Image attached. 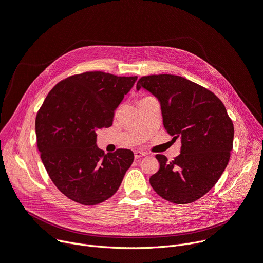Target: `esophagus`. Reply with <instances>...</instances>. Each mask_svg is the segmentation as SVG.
Listing matches in <instances>:
<instances>
[{
    "label": "esophagus",
    "mask_w": 263,
    "mask_h": 263,
    "mask_svg": "<svg viewBox=\"0 0 263 263\" xmlns=\"http://www.w3.org/2000/svg\"><path fill=\"white\" fill-rule=\"evenodd\" d=\"M134 154H135V158H136V159H138V158H140V157L145 156V153H144V152L138 151V149H137V151H135V152H134Z\"/></svg>",
    "instance_id": "obj_1"
}]
</instances>
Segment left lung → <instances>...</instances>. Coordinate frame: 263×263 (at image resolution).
Here are the masks:
<instances>
[{
    "label": "left lung",
    "mask_w": 263,
    "mask_h": 263,
    "mask_svg": "<svg viewBox=\"0 0 263 263\" xmlns=\"http://www.w3.org/2000/svg\"><path fill=\"white\" fill-rule=\"evenodd\" d=\"M136 89L158 99L165 129L172 140L182 143L181 154L172 161L156 155L159 170L149 184L167 201H196L216 184L228 165L234 128L226 108L205 87L174 74L141 77Z\"/></svg>",
    "instance_id": "8db88e82"
}]
</instances>
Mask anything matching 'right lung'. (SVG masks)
Instances as JSON below:
<instances>
[{"label":"right lung","instance_id":"add662e5","mask_svg":"<svg viewBox=\"0 0 263 263\" xmlns=\"http://www.w3.org/2000/svg\"><path fill=\"white\" fill-rule=\"evenodd\" d=\"M137 77L87 71L49 92L37 114V146L50 179L72 201L98 204L114 196L134 161L130 149L105 154L96 132L110 127L115 111Z\"/></svg>","mask_w":263,"mask_h":263}]
</instances>
